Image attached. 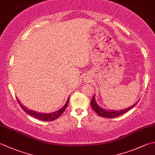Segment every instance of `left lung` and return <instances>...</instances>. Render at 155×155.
<instances>
[{"label": "left lung", "instance_id": "1", "mask_svg": "<svg viewBox=\"0 0 155 155\" xmlns=\"http://www.w3.org/2000/svg\"><path fill=\"white\" fill-rule=\"evenodd\" d=\"M137 104V103H136L133 105H132L131 107H129L128 108L125 109V110H119V111H107L105 110L104 109H103L101 107H100L97 104V103L95 102V95L93 96V97L92 98L91 101V105L93 108V110L95 111L97 114L99 116L101 117H107V118H111V117H116L120 116L126 112L128 111L129 110H131L132 108H133L134 106Z\"/></svg>", "mask_w": 155, "mask_h": 155}]
</instances>
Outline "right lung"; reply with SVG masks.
I'll return each instance as SVG.
<instances>
[{
  "mask_svg": "<svg viewBox=\"0 0 155 155\" xmlns=\"http://www.w3.org/2000/svg\"><path fill=\"white\" fill-rule=\"evenodd\" d=\"M69 99H70V97H68L67 101H66L65 105H64L62 108H60L58 111H54V112H52V113H50V114H41V113H39V112H36L35 111H32L31 110H28V109H27L26 107H25V106L21 104L19 100L18 99L17 97V101L19 102L21 107L23 109V110L24 111H25L26 113H27L29 115H31V116L37 118V119H39V120H42V121H46V122H48V121H53L54 120L57 119V118L59 116H61V114L65 111L66 107H67L68 105Z\"/></svg>",
  "mask_w": 155,
  "mask_h": 155,
  "instance_id": "right-lung-1",
  "label": "right lung"
}]
</instances>
